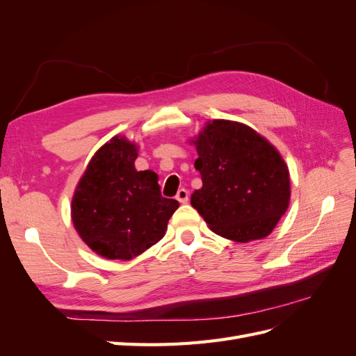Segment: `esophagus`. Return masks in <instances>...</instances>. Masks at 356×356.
I'll return each instance as SVG.
<instances>
[{"instance_id":"esophagus-1","label":"esophagus","mask_w":356,"mask_h":356,"mask_svg":"<svg viewBox=\"0 0 356 356\" xmlns=\"http://www.w3.org/2000/svg\"><path fill=\"white\" fill-rule=\"evenodd\" d=\"M177 199L181 202V203H187L188 202V191L186 188H181L178 190L177 193Z\"/></svg>"}]
</instances>
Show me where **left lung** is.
<instances>
[{
  "label": "left lung",
  "instance_id": "1",
  "mask_svg": "<svg viewBox=\"0 0 356 356\" xmlns=\"http://www.w3.org/2000/svg\"><path fill=\"white\" fill-rule=\"evenodd\" d=\"M195 144L203 186L191 207L211 230L242 243L270 234L289 202V172L276 148L229 120L209 123Z\"/></svg>",
  "mask_w": 356,
  "mask_h": 356
}]
</instances>
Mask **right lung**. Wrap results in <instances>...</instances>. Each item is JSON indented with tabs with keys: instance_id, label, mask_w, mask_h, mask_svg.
Segmentation results:
<instances>
[{
	"instance_id": "add662e5",
	"label": "right lung",
	"mask_w": 356,
	"mask_h": 356,
	"mask_svg": "<svg viewBox=\"0 0 356 356\" xmlns=\"http://www.w3.org/2000/svg\"><path fill=\"white\" fill-rule=\"evenodd\" d=\"M136 147L113 138L93 156L72 197V222L96 254L131 260L157 243L179 203L163 197L157 175L135 169Z\"/></svg>"
}]
</instances>
